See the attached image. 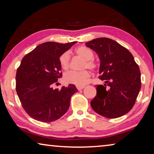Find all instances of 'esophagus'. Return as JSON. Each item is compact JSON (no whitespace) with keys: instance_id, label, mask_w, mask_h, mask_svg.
I'll use <instances>...</instances> for the list:
<instances>
[{"instance_id":"esophagus-1","label":"esophagus","mask_w":154,"mask_h":154,"mask_svg":"<svg viewBox=\"0 0 154 154\" xmlns=\"http://www.w3.org/2000/svg\"><path fill=\"white\" fill-rule=\"evenodd\" d=\"M84 88H85V86H78V85H77V88L78 90H82Z\"/></svg>"}]
</instances>
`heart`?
Here are the masks:
<instances>
[{
	"label": "heart",
	"mask_w": 154,
	"mask_h": 154,
	"mask_svg": "<svg viewBox=\"0 0 154 154\" xmlns=\"http://www.w3.org/2000/svg\"><path fill=\"white\" fill-rule=\"evenodd\" d=\"M75 53L78 56L85 60L83 69H89L92 71H95L98 68V64L94 60V53L90 49L87 47L81 46L76 49ZM59 62L60 66L64 70H67L70 66V54L69 52H64L60 56ZM90 77V72L88 71L82 72L69 71L65 73L64 79L68 83L83 86L86 84Z\"/></svg>",
	"instance_id": "obj_1"
}]
</instances>
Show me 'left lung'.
Listing matches in <instances>:
<instances>
[{"instance_id": "1", "label": "left lung", "mask_w": 154, "mask_h": 154, "mask_svg": "<svg viewBox=\"0 0 154 154\" xmlns=\"http://www.w3.org/2000/svg\"><path fill=\"white\" fill-rule=\"evenodd\" d=\"M100 60L99 78L104 85H96V95L90 102L93 110L107 118H119L131 110L141 87L140 72L126 48L109 38L85 43Z\"/></svg>"}]
</instances>
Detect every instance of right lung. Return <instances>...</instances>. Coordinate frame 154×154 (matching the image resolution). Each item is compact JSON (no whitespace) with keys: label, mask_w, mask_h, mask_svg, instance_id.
<instances>
[{"label":"right lung","mask_w":154,"mask_h":154,"mask_svg":"<svg viewBox=\"0 0 154 154\" xmlns=\"http://www.w3.org/2000/svg\"><path fill=\"white\" fill-rule=\"evenodd\" d=\"M76 43H43L22 58L15 77L16 92L22 107L32 118L51 122L66 113L77 89L73 84L60 90L52 86L62 75L60 56Z\"/></svg>","instance_id":"add662e5"}]
</instances>
